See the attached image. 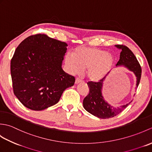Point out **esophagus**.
<instances>
[{
	"instance_id": "34e87169",
	"label": "esophagus",
	"mask_w": 152,
	"mask_h": 152,
	"mask_svg": "<svg viewBox=\"0 0 152 152\" xmlns=\"http://www.w3.org/2000/svg\"><path fill=\"white\" fill-rule=\"evenodd\" d=\"M81 82H82V80H80V79H78V78H76V80H75V83H76V84H78V83H81Z\"/></svg>"
}]
</instances>
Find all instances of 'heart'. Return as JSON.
Instances as JSON below:
<instances>
[{"instance_id": "heart-1", "label": "heart", "mask_w": 152, "mask_h": 152, "mask_svg": "<svg viewBox=\"0 0 152 152\" xmlns=\"http://www.w3.org/2000/svg\"><path fill=\"white\" fill-rule=\"evenodd\" d=\"M64 63L70 74H81L86 69L88 80L98 82L107 76L112 69L114 57L105 50L82 46L76 48L72 55L66 54Z\"/></svg>"}]
</instances>
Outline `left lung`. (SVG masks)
<instances>
[{"label":"left lung","instance_id":"8db88e82","mask_svg":"<svg viewBox=\"0 0 152 152\" xmlns=\"http://www.w3.org/2000/svg\"><path fill=\"white\" fill-rule=\"evenodd\" d=\"M115 46L121 50L119 60L116 64L115 68L124 67L133 72L137 77V88L140 83L142 73L139 63L134 53L127 46L124 45H115ZM106 77L98 82H89L88 83L89 93L83 101V106L86 111L101 119H108L117 115L132 101L119 106H112L106 102L102 95V87Z\"/></svg>","mask_w":152,"mask_h":152}]
</instances>
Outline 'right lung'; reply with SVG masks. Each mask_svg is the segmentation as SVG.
Returning a JSON list of instances; mask_svg holds the SVG:
<instances>
[{"label": "right lung", "instance_id": "add662e5", "mask_svg": "<svg viewBox=\"0 0 152 152\" xmlns=\"http://www.w3.org/2000/svg\"><path fill=\"white\" fill-rule=\"evenodd\" d=\"M66 43L38 34L19 44L11 60L14 93L25 107L44 110L59 102L75 78L62 69Z\"/></svg>", "mask_w": 152, "mask_h": 152}]
</instances>
